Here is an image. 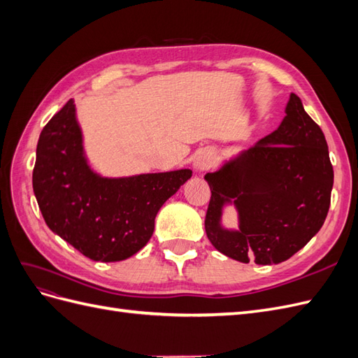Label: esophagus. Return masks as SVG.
<instances>
[{
  "label": "esophagus",
  "instance_id": "obj_1",
  "mask_svg": "<svg viewBox=\"0 0 358 358\" xmlns=\"http://www.w3.org/2000/svg\"><path fill=\"white\" fill-rule=\"evenodd\" d=\"M197 170H206L212 166V155L210 154H200L196 158V162H194Z\"/></svg>",
  "mask_w": 358,
  "mask_h": 358
}]
</instances>
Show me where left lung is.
I'll use <instances>...</instances> for the list:
<instances>
[{"instance_id":"left-lung-1","label":"left lung","mask_w":358,"mask_h":358,"mask_svg":"<svg viewBox=\"0 0 358 358\" xmlns=\"http://www.w3.org/2000/svg\"><path fill=\"white\" fill-rule=\"evenodd\" d=\"M279 128L204 179L210 187L206 234L236 262L278 264L305 246L322 227L330 208L333 166L320 125L289 95ZM233 201L240 230L219 224L222 206Z\"/></svg>"}]
</instances>
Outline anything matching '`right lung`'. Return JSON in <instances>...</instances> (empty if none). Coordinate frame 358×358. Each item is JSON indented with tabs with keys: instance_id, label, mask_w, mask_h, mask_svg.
<instances>
[{
	"instance_id": "add662e5",
	"label": "right lung",
	"mask_w": 358,
	"mask_h": 358,
	"mask_svg": "<svg viewBox=\"0 0 358 358\" xmlns=\"http://www.w3.org/2000/svg\"><path fill=\"white\" fill-rule=\"evenodd\" d=\"M192 175L188 169L109 179L86 164L82 131L69 100L43 128L32 170L49 229L94 262H121L150 239L155 216Z\"/></svg>"
}]
</instances>
